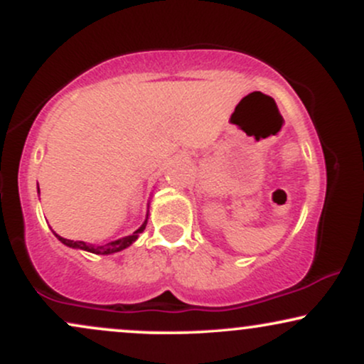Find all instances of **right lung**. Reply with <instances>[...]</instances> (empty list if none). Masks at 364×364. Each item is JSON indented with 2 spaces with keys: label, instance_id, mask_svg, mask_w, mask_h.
<instances>
[{
  "label": "right lung",
  "instance_id": "right-lung-1",
  "mask_svg": "<svg viewBox=\"0 0 364 364\" xmlns=\"http://www.w3.org/2000/svg\"><path fill=\"white\" fill-rule=\"evenodd\" d=\"M145 225H147V219H145V223L141 224V228L136 229L133 235H129L127 237H121L118 241H112V243H107V245H102V246H92V245H87L83 243V241H72V240H65V237L58 236V240L61 241V243H65L66 246H70V248H80V250H85V252H90V253H97V255H109V253H116V252H121V250L128 248L129 245L133 243V241L139 237V235L141 231L145 229Z\"/></svg>",
  "mask_w": 364,
  "mask_h": 364
}]
</instances>
